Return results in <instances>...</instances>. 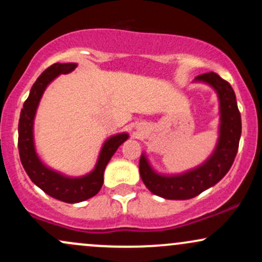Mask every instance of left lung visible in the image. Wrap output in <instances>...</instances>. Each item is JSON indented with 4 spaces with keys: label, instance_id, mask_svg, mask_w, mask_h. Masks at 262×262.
I'll list each match as a JSON object with an SVG mask.
<instances>
[{
    "label": "left lung",
    "instance_id": "obj_1",
    "mask_svg": "<svg viewBox=\"0 0 262 262\" xmlns=\"http://www.w3.org/2000/svg\"><path fill=\"white\" fill-rule=\"evenodd\" d=\"M193 82L204 83L214 90L219 102L218 140L212 154L198 166L180 173L158 172L143 152L139 161V172L144 185L150 192L165 200H189L202 193L221 181L233 165L240 135L242 117L233 87L215 73L200 75Z\"/></svg>",
    "mask_w": 262,
    "mask_h": 262
}]
</instances>
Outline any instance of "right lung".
I'll use <instances>...</instances> for the list:
<instances>
[{"mask_svg":"<svg viewBox=\"0 0 262 262\" xmlns=\"http://www.w3.org/2000/svg\"><path fill=\"white\" fill-rule=\"evenodd\" d=\"M75 62H56L40 74L32 86L28 98L20 111L18 123V150L27 175L32 182L47 194L66 203H79L100 192L103 185V173L111 158L117 149L129 138L127 132L111 135L102 144L95 167L82 176H68L54 170L38 155L34 141V119L43 93L47 87L61 74H69L76 68Z\"/></svg>","mask_w":262,"mask_h":262,"instance_id":"obj_1","label":"right lung"}]
</instances>
